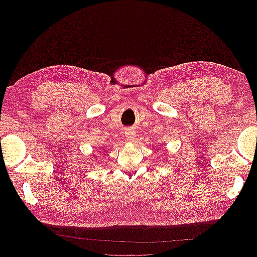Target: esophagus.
<instances>
[{"label":"esophagus","mask_w":257,"mask_h":257,"mask_svg":"<svg viewBox=\"0 0 257 257\" xmlns=\"http://www.w3.org/2000/svg\"><path fill=\"white\" fill-rule=\"evenodd\" d=\"M124 134H125V137L128 139V141H133V139L136 137L135 132L133 130H131V128L126 130L125 133H124Z\"/></svg>","instance_id":"esophagus-1"}]
</instances>
